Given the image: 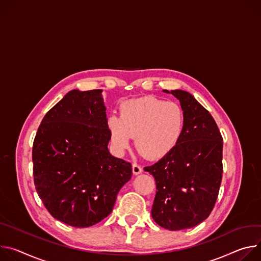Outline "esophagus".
<instances>
[{"mask_svg":"<svg viewBox=\"0 0 261 261\" xmlns=\"http://www.w3.org/2000/svg\"><path fill=\"white\" fill-rule=\"evenodd\" d=\"M142 172H143V169L139 165L133 164V174L134 175H139Z\"/></svg>","mask_w":261,"mask_h":261,"instance_id":"esophagus-1","label":"esophagus"}]
</instances>
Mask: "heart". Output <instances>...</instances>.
Here are the masks:
<instances>
[{
	"label": "heart",
	"instance_id": "obj_1",
	"mask_svg": "<svg viewBox=\"0 0 261 261\" xmlns=\"http://www.w3.org/2000/svg\"><path fill=\"white\" fill-rule=\"evenodd\" d=\"M185 123V112L178 103L153 96L123 101L119 116L110 115L106 121L116 154L123 155L135 137L137 149L150 160L162 159L177 146Z\"/></svg>",
	"mask_w": 261,
	"mask_h": 261
}]
</instances>
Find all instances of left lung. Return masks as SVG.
I'll return each instance as SVG.
<instances>
[{"label":"left lung","mask_w":261,"mask_h":261,"mask_svg":"<svg viewBox=\"0 0 261 261\" xmlns=\"http://www.w3.org/2000/svg\"><path fill=\"white\" fill-rule=\"evenodd\" d=\"M174 95L185 112L177 146L145 167L156 182L151 217L161 227L182 230L197 226L212 213L222 180L223 139L210 112L184 90Z\"/></svg>","instance_id":"obj_1"}]
</instances>
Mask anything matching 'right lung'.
I'll return each instance as SVG.
<instances>
[{
    "label": "right lung",
    "instance_id": "1",
    "mask_svg": "<svg viewBox=\"0 0 261 261\" xmlns=\"http://www.w3.org/2000/svg\"><path fill=\"white\" fill-rule=\"evenodd\" d=\"M102 90L69 91L43 117L32 151L34 184L48 213L85 228L107 218L132 165L113 156Z\"/></svg>",
    "mask_w": 261,
    "mask_h": 261
}]
</instances>
